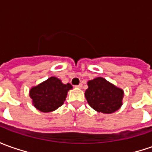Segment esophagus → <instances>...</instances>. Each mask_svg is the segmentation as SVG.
<instances>
[{
  "instance_id": "1",
  "label": "esophagus",
  "mask_w": 152,
  "mask_h": 152,
  "mask_svg": "<svg viewBox=\"0 0 152 152\" xmlns=\"http://www.w3.org/2000/svg\"><path fill=\"white\" fill-rule=\"evenodd\" d=\"M76 87H78V88H81V87H82V84L80 83V84H79L78 86H76Z\"/></svg>"
}]
</instances>
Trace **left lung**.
Segmentation results:
<instances>
[{
  "instance_id": "obj_1",
  "label": "left lung",
  "mask_w": 152,
  "mask_h": 152,
  "mask_svg": "<svg viewBox=\"0 0 152 152\" xmlns=\"http://www.w3.org/2000/svg\"><path fill=\"white\" fill-rule=\"evenodd\" d=\"M87 85L88 88L85 92L86 99L95 111L111 114L120 109L122 105L123 90L102 77L89 80Z\"/></svg>"
}]
</instances>
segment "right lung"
Returning <instances> with one entry per match:
<instances>
[{
  "mask_svg": "<svg viewBox=\"0 0 152 152\" xmlns=\"http://www.w3.org/2000/svg\"><path fill=\"white\" fill-rule=\"evenodd\" d=\"M72 89L70 83L63 84L61 80L51 76L47 80L33 86L30 90L32 104L42 112H50L62 106L69 90Z\"/></svg>",
  "mask_w": 152,
  "mask_h": 152,
  "instance_id": "obj_1",
  "label": "right lung"
}]
</instances>
